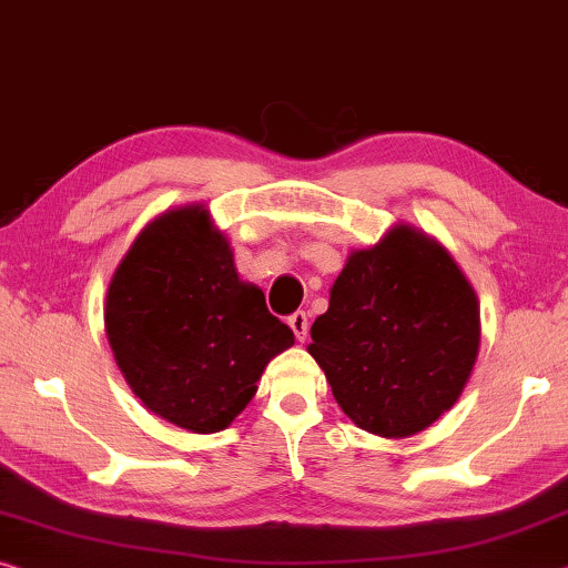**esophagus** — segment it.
I'll use <instances>...</instances> for the list:
<instances>
[{
  "label": "esophagus",
  "instance_id": "1",
  "mask_svg": "<svg viewBox=\"0 0 568 568\" xmlns=\"http://www.w3.org/2000/svg\"><path fill=\"white\" fill-rule=\"evenodd\" d=\"M287 326L293 328L295 338L305 341V336H308V313H305V311H295L293 316H287Z\"/></svg>",
  "mask_w": 568,
  "mask_h": 568
}]
</instances>
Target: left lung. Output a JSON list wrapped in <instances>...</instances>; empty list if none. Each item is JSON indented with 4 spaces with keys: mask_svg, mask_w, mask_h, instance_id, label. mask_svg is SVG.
I'll return each mask as SVG.
<instances>
[{
    "mask_svg": "<svg viewBox=\"0 0 568 568\" xmlns=\"http://www.w3.org/2000/svg\"><path fill=\"white\" fill-rule=\"evenodd\" d=\"M311 356L354 425L417 435L460 399L480 348V305L449 252L397 224L351 252L311 326Z\"/></svg>",
    "mask_w": 568,
    "mask_h": 568,
    "instance_id": "left-lung-1",
    "label": "left lung"
}]
</instances>
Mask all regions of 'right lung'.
I'll return each instance as SVG.
<instances>
[{"label":"right lung","instance_id":"add662e5","mask_svg":"<svg viewBox=\"0 0 568 568\" xmlns=\"http://www.w3.org/2000/svg\"><path fill=\"white\" fill-rule=\"evenodd\" d=\"M105 333L143 407L196 435L230 427L295 341L263 291L240 281L202 204L164 212L133 240L108 285Z\"/></svg>","mask_w":568,"mask_h":568}]
</instances>
